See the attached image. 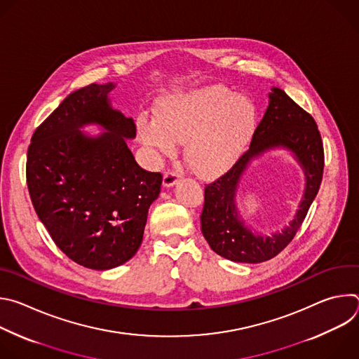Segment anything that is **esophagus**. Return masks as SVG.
<instances>
[{"label":"esophagus","mask_w":359,"mask_h":359,"mask_svg":"<svg viewBox=\"0 0 359 359\" xmlns=\"http://www.w3.org/2000/svg\"><path fill=\"white\" fill-rule=\"evenodd\" d=\"M180 177V172L177 170H168L163 176V186L165 187H172L176 184V182L179 180Z\"/></svg>","instance_id":"esophagus-1"}]
</instances>
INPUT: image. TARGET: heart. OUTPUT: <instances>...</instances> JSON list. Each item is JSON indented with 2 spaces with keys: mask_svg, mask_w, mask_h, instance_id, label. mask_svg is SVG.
<instances>
[{
  "mask_svg": "<svg viewBox=\"0 0 359 359\" xmlns=\"http://www.w3.org/2000/svg\"><path fill=\"white\" fill-rule=\"evenodd\" d=\"M255 125V109L241 95L223 85L176 93L159 102L156 119L140 116L142 142L163 155L184 142L189 168L204 179L224 173L241 155Z\"/></svg>",
  "mask_w": 359,
  "mask_h": 359,
  "instance_id": "obj_1",
  "label": "heart"
}]
</instances>
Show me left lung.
I'll use <instances>...</instances> for the list:
<instances>
[{
  "label": "left lung",
  "instance_id": "1",
  "mask_svg": "<svg viewBox=\"0 0 359 359\" xmlns=\"http://www.w3.org/2000/svg\"><path fill=\"white\" fill-rule=\"evenodd\" d=\"M269 108L255 128L248 150L230 170L204 187L200 216L201 233L213 251L237 263H263L281 252L301 227L314 201L324 173V146L314 118L280 88H273ZM273 147L291 149L306 173V191L300 209L288 228L273 236H255L239 219L235 191L241 175L252 157Z\"/></svg>",
  "mask_w": 359,
  "mask_h": 359
}]
</instances>
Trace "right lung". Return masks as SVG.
Returning <instances> with one entry per match:
<instances>
[{"label": "right lung", "instance_id": "obj_1", "mask_svg": "<svg viewBox=\"0 0 359 359\" xmlns=\"http://www.w3.org/2000/svg\"><path fill=\"white\" fill-rule=\"evenodd\" d=\"M114 88L90 83L68 95L27 153L29 197L50 238L76 264L100 271L136 254L162 186V175L142 169L126 144L136 126L112 109ZM88 123L107 132L88 137L79 130Z\"/></svg>", "mask_w": 359, "mask_h": 359}]
</instances>
